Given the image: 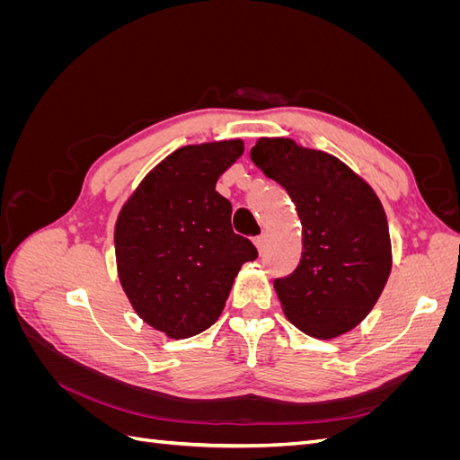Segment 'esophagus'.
<instances>
[{"label":"esophagus","mask_w":460,"mask_h":460,"mask_svg":"<svg viewBox=\"0 0 460 460\" xmlns=\"http://www.w3.org/2000/svg\"><path fill=\"white\" fill-rule=\"evenodd\" d=\"M255 245H257V249H259V253H262V252H264V245H267V235H264V234L257 235V238H255Z\"/></svg>","instance_id":"1"}]
</instances>
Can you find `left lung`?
<instances>
[{"label":"left lung","instance_id":"obj_1","mask_svg":"<svg viewBox=\"0 0 460 460\" xmlns=\"http://www.w3.org/2000/svg\"><path fill=\"white\" fill-rule=\"evenodd\" d=\"M252 161L296 203L297 269L274 280L282 311L307 336L332 340L363 323L392 272L382 201L349 166L291 137H259Z\"/></svg>","mask_w":460,"mask_h":460}]
</instances>
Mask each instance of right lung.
<instances>
[{"instance_id":"add662e5","label":"right lung","mask_w":460,"mask_h":460,"mask_svg":"<svg viewBox=\"0 0 460 460\" xmlns=\"http://www.w3.org/2000/svg\"><path fill=\"white\" fill-rule=\"evenodd\" d=\"M243 140L172 151L124 201L115 225L120 286L144 323L172 340L213 326L255 245L234 234L232 205L215 190Z\"/></svg>"}]
</instances>
